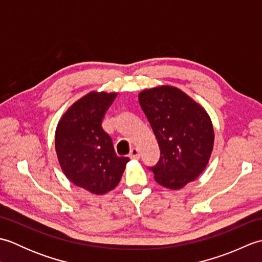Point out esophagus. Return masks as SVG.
Returning a JSON list of instances; mask_svg holds the SVG:
<instances>
[{"mask_svg":"<svg viewBox=\"0 0 262 262\" xmlns=\"http://www.w3.org/2000/svg\"><path fill=\"white\" fill-rule=\"evenodd\" d=\"M130 159H140V151H138L137 148H132V151H130Z\"/></svg>","mask_w":262,"mask_h":262,"instance_id":"34e87169","label":"esophagus"}]
</instances>
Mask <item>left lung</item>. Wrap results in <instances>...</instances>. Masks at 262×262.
<instances>
[{
    "mask_svg": "<svg viewBox=\"0 0 262 262\" xmlns=\"http://www.w3.org/2000/svg\"><path fill=\"white\" fill-rule=\"evenodd\" d=\"M138 101L160 147L149 168L159 185L178 190L206 169L214 146V128L202 105L180 89L161 85L138 94Z\"/></svg>",
    "mask_w": 262,
    "mask_h": 262,
    "instance_id": "obj_1",
    "label": "left lung"
}]
</instances>
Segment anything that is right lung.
Segmentation results:
<instances>
[{
  "instance_id": "obj_1",
  "label": "right lung",
  "mask_w": 262,
  "mask_h": 262,
  "mask_svg": "<svg viewBox=\"0 0 262 262\" xmlns=\"http://www.w3.org/2000/svg\"><path fill=\"white\" fill-rule=\"evenodd\" d=\"M116 97V92L85 94L65 111L55 133V148L64 174L94 194L118 186L129 161L117 157L113 141L101 126Z\"/></svg>"
}]
</instances>
